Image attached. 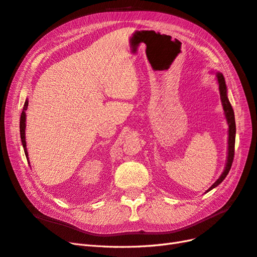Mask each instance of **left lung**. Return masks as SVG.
I'll use <instances>...</instances> for the list:
<instances>
[{"label": "left lung", "instance_id": "left-lung-1", "mask_svg": "<svg viewBox=\"0 0 257 257\" xmlns=\"http://www.w3.org/2000/svg\"><path fill=\"white\" fill-rule=\"evenodd\" d=\"M216 80L217 83H219V90H220V97H221V102L223 106V110L225 118H226L227 124H228V146H227V158H226V164H225L223 173L219 177V179L210 186V188L205 192L208 193L209 191H211L212 189L216 188L219 185L226 176L228 175L231 164H232V160H234V155H235V138H236V122H235V113L234 110H232V107L229 103V99L227 97V87L226 83H225L224 76L222 73L217 72L216 73Z\"/></svg>", "mask_w": 257, "mask_h": 257}]
</instances>
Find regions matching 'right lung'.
Instances as JSON below:
<instances>
[{
  "mask_svg": "<svg viewBox=\"0 0 257 257\" xmlns=\"http://www.w3.org/2000/svg\"><path fill=\"white\" fill-rule=\"evenodd\" d=\"M28 105H29V100L26 99L25 105H23V110L21 112V116H20V137H21V143L23 146V150H25L27 160L29 161V153H28V149H27V142H26V122H27V114H26V110L28 109Z\"/></svg>",
  "mask_w": 257,
  "mask_h": 257,
  "instance_id": "1",
  "label": "right lung"
}]
</instances>
